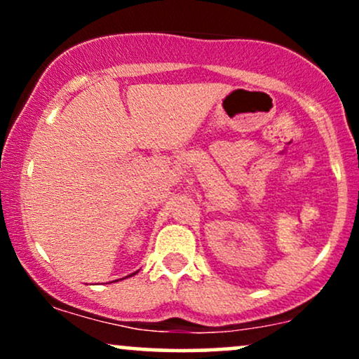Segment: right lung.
Returning a JSON list of instances; mask_svg holds the SVG:
<instances>
[{
    "instance_id": "1",
    "label": "right lung",
    "mask_w": 359,
    "mask_h": 359,
    "mask_svg": "<svg viewBox=\"0 0 359 359\" xmlns=\"http://www.w3.org/2000/svg\"><path fill=\"white\" fill-rule=\"evenodd\" d=\"M138 271H135V273H131V275H128V277H133V275H137ZM128 277H125V278H128ZM119 280H123V278H119Z\"/></svg>"
}]
</instances>
